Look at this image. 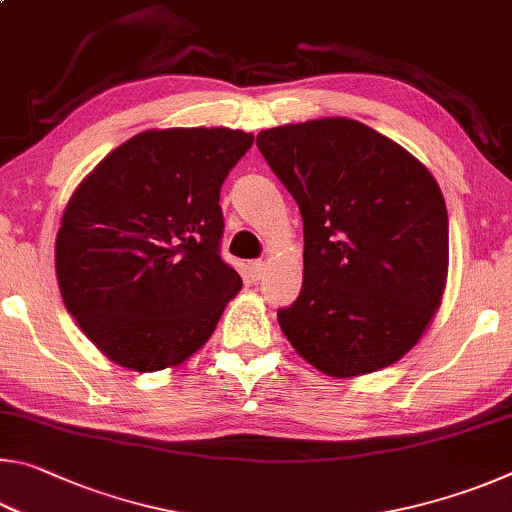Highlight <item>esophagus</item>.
<instances>
[{"label": "esophagus", "instance_id": "obj_1", "mask_svg": "<svg viewBox=\"0 0 512 512\" xmlns=\"http://www.w3.org/2000/svg\"><path fill=\"white\" fill-rule=\"evenodd\" d=\"M264 271H266V264L262 262V259H255V262L248 264V273H250V277H253V282L262 280Z\"/></svg>", "mask_w": 512, "mask_h": 512}]
</instances>
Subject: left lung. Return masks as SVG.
Here are the masks:
<instances>
[{
    "label": "left lung",
    "instance_id": "8db88e82",
    "mask_svg": "<svg viewBox=\"0 0 512 512\" xmlns=\"http://www.w3.org/2000/svg\"><path fill=\"white\" fill-rule=\"evenodd\" d=\"M257 149L305 225L300 296L277 311L284 336L329 377L402 359L445 291L449 228L436 180L400 144L345 117L262 131Z\"/></svg>",
    "mask_w": 512,
    "mask_h": 512
}]
</instances>
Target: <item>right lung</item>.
<instances>
[{"mask_svg": "<svg viewBox=\"0 0 512 512\" xmlns=\"http://www.w3.org/2000/svg\"><path fill=\"white\" fill-rule=\"evenodd\" d=\"M253 140L230 128L144 131L69 198L56 237L60 296L119 366H178L237 296L241 277L219 255V196Z\"/></svg>", "mask_w": 512, "mask_h": 512, "instance_id": "right-lung-1", "label": "right lung"}]
</instances>
